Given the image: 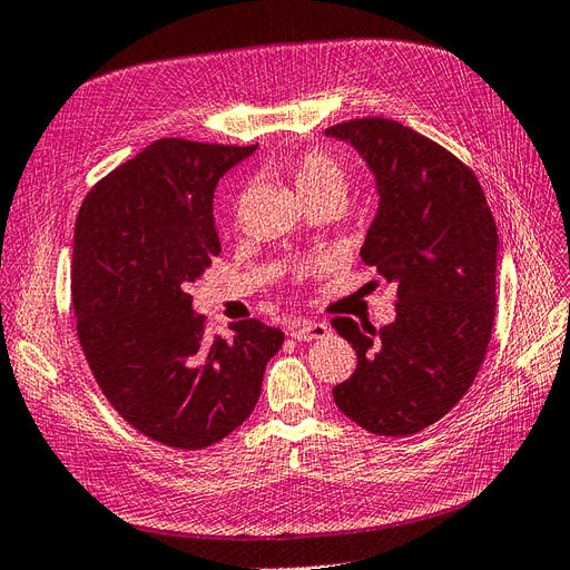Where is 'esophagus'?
Instances as JSON below:
<instances>
[{"mask_svg": "<svg viewBox=\"0 0 570 570\" xmlns=\"http://www.w3.org/2000/svg\"><path fill=\"white\" fill-rule=\"evenodd\" d=\"M331 333V327L325 323L316 321H302V323H292L289 325V337H295L297 342H308V340H323Z\"/></svg>", "mask_w": 570, "mask_h": 570, "instance_id": "34e87169", "label": "esophagus"}]
</instances>
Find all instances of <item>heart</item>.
Masks as SVG:
<instances>
[{"instance_id": "heart-1", "label": "heart", "mask_w": 570, "mask_h": 570, "mask_svg": "<svg viewBox=\"0 0 570 570\" xmlns=\"http://www.w3.org/2000/svg\"><path fill=\"white\" fill-rule=\"evenodd\" d=\"M285 170L295 180L306 204L318 199H337L344 204L350 195V170L335 154L325 149H306L285 161Z\"/></svg>"}]
</instances>
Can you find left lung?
<instances>
[{"mask_svg":"<svg viewBox=\"0 0 570 570\" xmlns=\"http://www.w3.org/2000/svg\"><path fill=\"white\" fill-rule=\"evenodd\" d=\"M377 183V216L361 258L396 283V318L335 316L356 371L333 387L337 409L368 433L404 438L433 425L473 385L494 323L497 226L473 170L430 137L368 116L331 126Z\"/></svg>","mask_w":570,"mask_h":570,"instance_id":"obj_1","label":"left lung"}]
</instances>
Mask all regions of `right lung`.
Masks as SVG:
<instances>
[{
	"mask_svg": "<svg viewBox=\"0 0 570 570\" xmlns=\"http://www.w3.org/2000/svg\"><path fill=\"white\" fill-rule=\"evenodd\" d=\"M256 145L151 142L85 197L76 220V331L99 390L154 442L204 450L254 411L278 327L249 318L206 335L195 283L220 254L214 189Z\"/></svg>",
	"mask_w": 570,
	"mask_h": 570,
	"instance_id": "obj_1",
	"label": "right lung"
}]
</instances>
